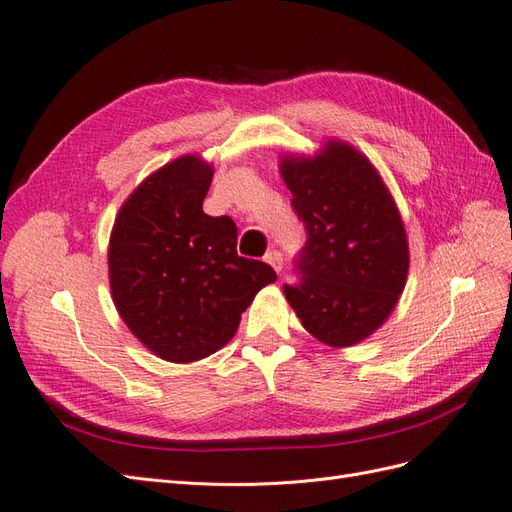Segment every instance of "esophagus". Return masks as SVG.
Segmentation results:
<instances>
[{"mask_svg": "<svg viewBox=\"0 0 512 512\" xmlns=\"http://www.w3.org/2000/svg\"><path fill=\"white\" fill-rule=\"evenodd\" d=\"M265 260L269 262V265L280 273L282 271V267H284V256H282V252H277V250H273V252H269L267 256H265Z\"/></svg>", "mask_w": 512, "mask_h": 512, "instance_id": "1", "label": "esophagus"}]
</instances>
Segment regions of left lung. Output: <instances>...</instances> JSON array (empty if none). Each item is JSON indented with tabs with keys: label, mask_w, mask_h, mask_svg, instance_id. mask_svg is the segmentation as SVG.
<instances>
[{
	"label": "left lung",
	"mask_w": 512,
	"mask_h": 512,
	"mask_svg": "<svg viewBox=\"0 0 512 512\" xmlns=\"http://www.w3.org/2000/svg\"><path fill=\"white\" fill-rule=\"evenodd\" d=\"M280 173L307 241L290 307L318 342L346 348L389 318L408 277V237L378 170L344 141L316 156H282Z\"/></svg>",
	"instance_id": "8db88e82"
}]
</instances>
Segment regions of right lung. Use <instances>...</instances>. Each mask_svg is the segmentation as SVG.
<instances>
[{
    "label": "right lung",
    "instance_id": "add662e5",
    "mask_svg": "<svg viewBox=\"0 0 512 512\" xmlns=\"http://www.w3.org/2000/svg\"><path fill=\"white\" fill-rule=\"evenodd\" d=\"M213 166L181 156L151 173L121 205L108 243L113 303L132 335L170 363L218 352L256 292L277 280L237 254V226L203 200Z\"/></svg>",
    "mask_w": 512,
    "mask_h": 512
}]
</instances>
